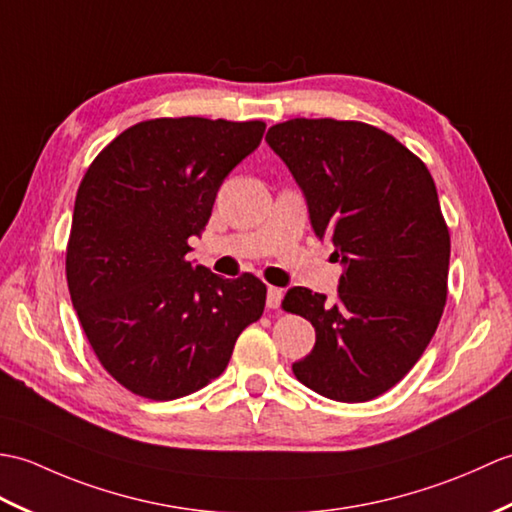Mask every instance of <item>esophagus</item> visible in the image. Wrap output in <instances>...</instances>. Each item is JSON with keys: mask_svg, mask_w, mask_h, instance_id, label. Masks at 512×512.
Wrapping results in <instances>:
<instances>
[{"mask_svg": "<svg viewBox=\"0 0 512 512\" xmlns=\"http://www.w3.org/2000/svg\"><path fill=\"white\" fill-rule=\"evenodd\" d=\"M282 289H278V287H267V306L269 309H278L280 306V302H282Z\"/></svg>", "mask_w": 512, "mask_h": 512, "instance_id": "esophagus-1", "label": "esophagus"}]
</instances>
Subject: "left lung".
Here are the masks:
<instances>
[{"mask_svg":"<svg viewBox=\"0 0 512 512\" xmlns=\"http://www.w3.org/2000/svg\"><path fill=\"white\" fill-rule=\"evenodd\" d=\"M265 140L342 265L335 302L306 287L285 295V311L315 328L293 374L326 399L370 401L414 368L445 309L451 243L434 179L399 140L363 122L295 118Z\"/></svg>","mask_w":512,"mask_h":512,"instance_id":"1","label":"left lung"}]
</instances>
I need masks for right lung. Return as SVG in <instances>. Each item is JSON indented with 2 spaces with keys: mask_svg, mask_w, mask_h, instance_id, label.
I'll use <instances>...</instances> for the list:
<instances>
[{
  "mask_svg": "<svg viewBox=\"0 0 512 512\" xmlns=\"http://www.w3.org/2000/svg\"><path fill=\"white\" fill-rule=\"evenodd\" d=\"M265 122L157 118L120 133L89 166L74 203L67 287L98 361L133 394L173 401L227 368L260 320L267 287L188 263L223 179Z\"/></svg>",
  "mask_w": 512,
  "mask_h": 512,
  "instance_id": "obj_1",
  "label": "right lung"
}]
</instances>
